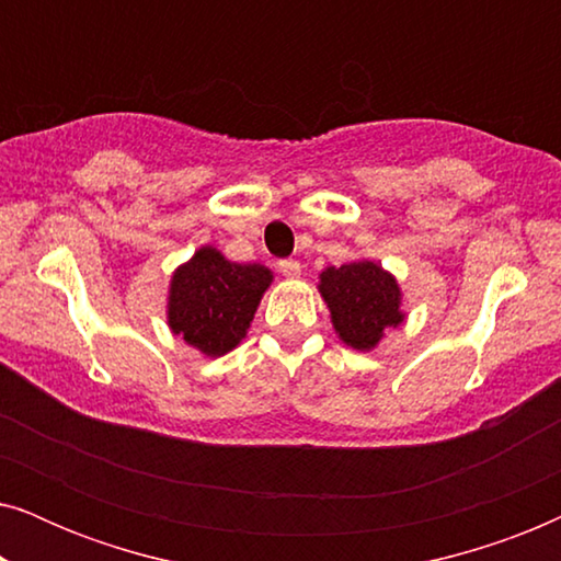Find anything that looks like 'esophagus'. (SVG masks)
Returning a JSON list of instances; mask_svg holds the SVG:
<instances>
[{
    "mask_svg": "<svg viewBox=\"0 0 561 561\" xmlns=\"http://www.w3.org/2000/svg\"><path fill=\"white\" fill-rule=\"evenodd\" d=\"M278 271L286 275V278H298V275H301V263H298V260H280Z\"/></svg>",
    "mask_w": 561,
    "mask_h": 561,
    "instance_id": "obj_1",
    "label": "esophagus"
}]
</instances>
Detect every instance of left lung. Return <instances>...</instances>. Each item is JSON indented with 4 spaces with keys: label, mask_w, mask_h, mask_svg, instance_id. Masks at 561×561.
<instances>
[{
    "label": "left lung",
    "mask_w": 561,
    "mask_h": 561,
    "mask_svg": "<svg viewBox=\"0 0 561 561\" xmlns=\"http://www.w3.org/2000/svg\"><path fill=\"white\" fill-rule=\"evenodd\" d=\"M332 311V324L344 344L373 350L386 329L403 321L401 288L396 278L370 260L342 267H327L319 283Z\"/></svg>",
    "instance_id": "8db88e82"
}]
</instances>
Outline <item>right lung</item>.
<instances>
[{
    "label": "right lung",
    "instance_id": "right-lung-1",
    "mask_svg": "<svg viewBox=\"0 0 561 561\" xmlns=\"http://www.w3.org/2000/svg\"><path fill=\"white\" fill-rule=\"evenodd\" d=\"M271 280L265 265L229 263L219 250L202 248L173 273L168 324L204 355H227L248 332Z\"/></svg>",
    "mask_w": 561,
    "mask_h": 561
}]
</instances>
